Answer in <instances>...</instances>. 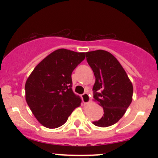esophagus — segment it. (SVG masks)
Instances as JSON below:
<instances>
[{
  "instance_id": "obj_1",
  "label": "esophagus",
  "mask_w": 158,
  "mask_h": 158,
  "mask_svg": "<svg viewBox=\"0 0 158 158\" xmlns=\"http://www.w3.org/2000/svg\"><path fill=\"white\" fill-rule=\"evenodd\" d=\"M81 99L84 104H88L90 102V95L88 93H84L81 95Z\"/></svg>"
}]
</instances>
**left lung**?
<instances>
[{"label": "left lung", "mask_w": 158, "mask_h": 158, "mask_svg": "<svg viewBox=\"0 0 158 158\" xmlns=\"http://www.w3.org/2000/svg\"><path fill=\"white\" fill-rule=\"evenodd\" d=\"M85 55L96 78L94 98L104 110L102 118L93 124L110 126L122 118L131 104L133 85L122 65L109 52L98 50Z\"/></svg>", "instance_id": "8db88e82"}]
</instances>
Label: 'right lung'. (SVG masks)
Instances as JSON below:
<instances>
[{
	"label": "right lung",
	"instance_id": "1",
	"mask_svg": "<svg viewBox=\"0 0 158 158\" xmlns=\"http://www.w3.org/2000/svg\"><path fill=\"white\" fill-rule=\"evenodd\" d=\"M85 52L56 50L34 68L25 84L26 101L42 126L56 128L62 126L81 97L72 90L71 74L85 59Z\"/></svg>",
	"mask_w": 158,
	"mask_h": 158
}]
</instances>
